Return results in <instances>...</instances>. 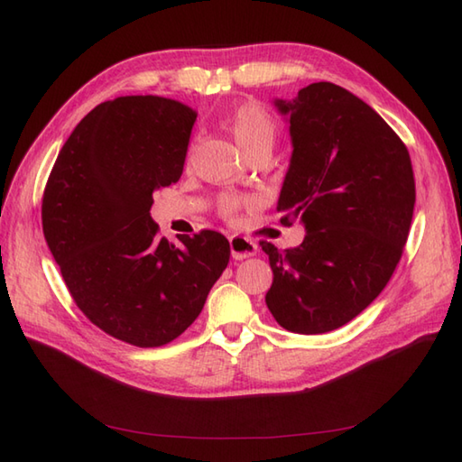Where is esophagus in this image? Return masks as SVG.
<instances>
[{"label":"esophagus","instance_id":"obj_1","mask_svg":"<svg viewBox=\"0 0 462 462\" xmlns=\"http://www.w3.org/2000/svg\"><path fill=\"white\" fill-rule=\"evenodd\" d=\"M230 254L234 260L252 258L258 254V244L248 240V238H244V236H232L230 238Z\"/></svg>","mask_w":462,"mask_h":462}]
</instances>
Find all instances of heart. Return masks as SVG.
<instances>
[{
	"label": "heart",
	"instance_id": "1",
	"mask_svg": "<svg viewBox=\"0 0 462 462\" xmlns=\"http://www.w3.org/2000/svg\"><path fill=\"white\" fill-rule=\"evenodd\" d=\"M228 131L232 139L246 154L254 146L263 143H273L276 136V125H273L268 111L258 103H244L234 109L228 119ZM244 206V200L238 196H224L220 200V212L224 216H234Z\"/></svg>",
	"mask_w": 462,
	"mask_h": 462
}]
</instances>
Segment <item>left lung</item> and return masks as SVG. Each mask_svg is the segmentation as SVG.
I'll return each mask as SVG.
<instances>
[{"label": "left lung", "mask_w": 462, "mask_h": 462, "mask_svg": "<svg viewBox=\"0 0 462 462\" xmlns=\"http://www.w3.org/2000/svg\"><path fill=\"white\" fill-rule=\"evenodd\" d=\"M273 105L290 123L291 159L278 199L282 224L306 238L278 250L262 242L273 272L266 306L283 329L346 326L393 276L415 208L409 151L359 97L328 81Z\"/></svg>", "instance_id": "left-lung-1"}]
</instances>
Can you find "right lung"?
<instances>
[{
  "mask_svg": "<svg viewBox=\"0 0 462 462\" xmlns=\"http://www.w3.org/2000/svg\"><path fill=\"white\" fill-rule=\"evenodd\" d=\"M196 113L131 95L85 115L59 151L42 222L77 308L136 347H161L200 316L230 260L222 234L159 238L154 190L180 179Z\"/></svg>",
  "mask_w": 462,
  "mask_h": 462,
  "instance_id": "right-lung-1",
  "label": "right lung"
}]
</instances>
